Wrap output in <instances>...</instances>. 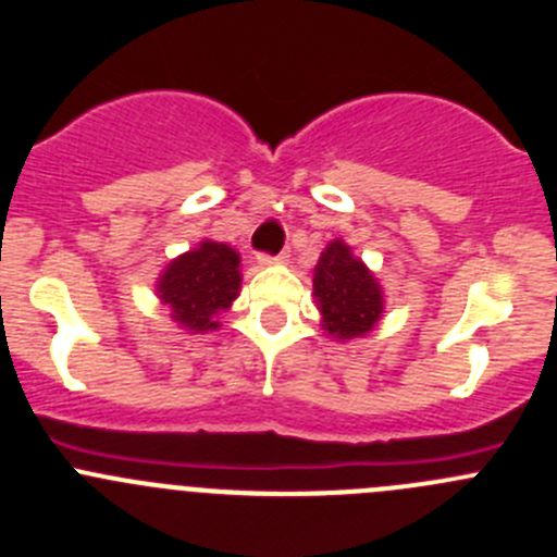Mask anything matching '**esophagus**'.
I'll list each match as a JSON object with an SVG mask.
<instances>
[{
	"mask_svg": "<svg viewBox=\"0 0 557 557\" xmlns=\"http://www.w3.org/2000/svg\"><path fill=\"white\" fill-rule=\"evenodd\" d=\"M287 257L289 253L284 251V253H259V264H275V262H287Z\"/></svg>",
	"mask_w": 557,
	"mask_h": 557,
	"instance_id": "esophagus-1",
	"label": "esophagus"
}]
</instances>
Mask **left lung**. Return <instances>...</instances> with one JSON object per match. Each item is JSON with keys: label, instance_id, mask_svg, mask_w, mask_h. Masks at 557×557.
Wrapping results in <instances>:
<instances>
[{"label": "left lung", "instance_id": "1", "mask_svg": "<svg viewBox=\"0 0 557 557\" xmlns=\"http://www.w3.org/2000/svg\"><path fill=\"white\" fill-rule=\"evenodd\" d=\"M314 298L322 327L333 338H358L377 325L383 314V289L349 246L333 240L314 268Z\"/></svg>", "mask_w": 557, "mask_h": 557}]
</instances>
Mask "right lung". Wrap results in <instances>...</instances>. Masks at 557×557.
Masks as SVG:
<instances>
[{
	"label": "right lung",
	"mask_w": 557,
	"mask_h": 557,
	"mask_svg": "<svg viewBox=\"0 0 557 557\" xmlns=\"http://www.w3.org/2000/svg\"><path fill=\"white\" fill-rule=\"evenodd\" d=\"M240 257L224 243L205 240L183 253L158 282V295L185 331H213L215 314L226 311L240 289Z\"/></svg>",
	"instance_id": "1"
}]
</instances>
